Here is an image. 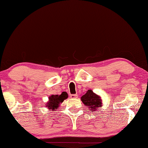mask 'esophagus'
I'll list each match as a JSON object with an SVG mask.
<instances>
[{"label":"esophagus","instance_id":"34e87169","mask_svg":"<svg viewBox=\"0 0 148 148\" xmlns=\"http://www.w3.org/2000/svg\"><path fill=\"white\" fill-rule=\"evenodd\" d=\"M70 97H71V99H75V98H77V95L76 94L71 95H70Z\"/></svg>","mask_w":148,"mask_h":148}]
</instances>
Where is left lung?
Here are the masks:
<instances>
[{
	"mask_svg": "<svg viewBox=\"0 0 148 148\" xmlns=\"http://www.w3.org/2000/svg\"><path fill=\"white\" fill-rule=\"evenodd\" d=\"M81 101L87 106L91 112L98 110L99 107L102 106V100L101 97L94 93L92 90H88L87 92L81 97Z\"/></svg>",
	"mask_w": 148,
	"mask_h": 148,
	"instance_id": "obj_1",
	"label": "left lung"
}]
</instances>
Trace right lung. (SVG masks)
I'll return each instance as SVG.
<instances>
[{
    "label": "right lung",
    "mask_w": 148,
    "mask_h": 148,
    "mask_svg": "<svg viewBox=\"0 0 148 148\" xmlns=\"http://www.w3.org/2000/svg\"><path fill=\"white\" fill-rule=\"evenodd\" d=\"M68 98V94L67 92H64L61 93V95H52L49 97V101L47 102L46 107L47 108L51 110H55L56 109H58L59 108V105L64 100Z\"/></svg>",
    "instance_id": "obj_1"
}]
</instances>
